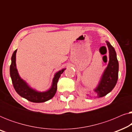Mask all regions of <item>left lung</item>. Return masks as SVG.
Returning <instances> with one entry per match:
<instances>
[{
	"mask_svg": "<svg viewBox=\"0 0 132 132\" xmlns=\"http://www.w3.org/2000/svg\"><path fill=\"white\" fill-rule=\"evenodd\" d=\"M106 43L109 50V60L98 85L93 89L94 92L96 93L97 98L105 96L109 93L116 85L118 77L119 64L116 52L109 41H106Z\"/></svg>",
	"mask_w": 132,
	"mask_h": 132,
	"instance_id": "1",
	"label": "left lung"
}]
</instances>
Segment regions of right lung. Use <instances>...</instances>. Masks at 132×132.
I'll use <instances>...</instances> for the list:
<instances>
[{
	"instance_id": "add662e5",
	"label": "right lung",
	"mask_w": 132,
	"mask_h": 132,
	"mask_svg": "<svg viewBox=\"0 0 132 132\" xmlns=\"http://www.w3.org/2000/svg\"><path fill=\"white\" fill-rule=\"evenodd\" d=\"M14 52L11 57V64L10 65V76L12 84L15 91L21 97L34 103H43L53 98L57 90V83L61 75L66 68L59 70L54 75L52 85L49 89L46 91H38L29 85L26 81L20 76L16 67V53Z\"/></svg>"
}]
</instances>
